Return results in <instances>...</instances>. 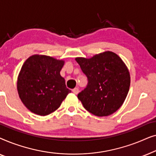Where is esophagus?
Wrapping results in <instances>:
<instances>
[{"label":"esophagus","mask_w":156,"mask_h":156,"mask_svg":"<svg viewBox=\"0 0 156 156\" xmlns=\"http://www.w3.org/2000/svg\"><path fill=\"white\" fill-rule=\"evenodd\" d=\"M72 92H73L74 94H77L80 92V90H79L78 87H75V88L72 89Z\"/></svg>","instance_id":"obj_1"}]
</instances>
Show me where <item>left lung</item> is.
Here are the masks:
<instances>
[{
  "label": "left lung",
  "instance_id": "left-lung-1",
  "mask_svg": "<svg viewBox=\"0 0 156 156\" xmlns=\"http://www.w3.org/2000/svg\"><path fill=\"white\" fill-rule=\"evenodd\" d=\"M83 73L87 76L86 88L77 97L84 108L97 116H107L121 107L130 87V74L116 53L106 52L89 59L76 57Z\"/></svg>",
  "mask_w": 156,
  "mask_h": 156
}]
</instances>
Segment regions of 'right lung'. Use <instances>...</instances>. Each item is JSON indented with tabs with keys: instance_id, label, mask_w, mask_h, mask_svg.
<instances>
[{
	"instance_id": "add662e5",
	"label": "right lung",
	"mask_w": 156,
	"mask_h": 156,
	"mask_svg": "<svg viewBox=\"0 0 156 156\" xmlns=\"http://www.w3.org/2000/svg\"><path fill=\"white\" fill-rule=\"evenodd\" d=\"M65 61L34 55L21 68L17 89L23 104L34 114L46 116L60 106L71 90L60 75Z\"/></svg>"
}]
</instances>
